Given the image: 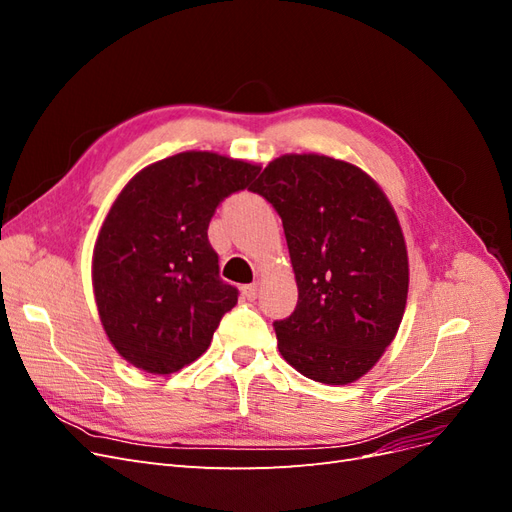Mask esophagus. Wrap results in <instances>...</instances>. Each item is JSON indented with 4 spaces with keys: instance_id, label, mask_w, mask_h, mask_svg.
I'll return each mask as SVG.
<instances>
[{
    "instance_id": "34e87169",
    "label": "esophagus",
    "mask_w": 512,
    "mask_h": 512,
    "mask_svg": "<svg viewBox=\"0 0 512 512\" xmlns=\"http://www.w3.org/2000/svg\"><path fill=\"white\" fill-rule=\"evenodd\" d=\"M243 297H245L247 301H254V299L258 297V282H254V284H247V286H243Z\"/></svg>"
}]
</instances>
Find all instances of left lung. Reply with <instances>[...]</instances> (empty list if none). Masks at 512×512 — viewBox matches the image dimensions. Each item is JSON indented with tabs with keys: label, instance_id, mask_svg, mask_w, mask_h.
Masks as SVG:
<instances>
[{
	"label": "left lung",
	"instance_id": "1",
	"mask_svg": "<svg viewBox=\"0 0 512 512\" xmlns=\"http://www.w3.org/2000/svg\"><path fill=\"white\" fill-rule=\"evenodd\" d=\"M280 213L299 301L277 348L309 380L350 384L391 346L408 299V250L389 198L359 166L275 158L250 188Z\"/></svg>",
	"mask_w": 512,
	"mask_h": 512
}]
</instances>
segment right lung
<instances>
[{
  "label": "right lung",
  "instance_id": "obj_1",
  "mask_svg": "<svg viewBox=\"0 0 512 512\" xmlns=\"http://www.w3.org/2000/svg\"><path fill=\"white\" fill-rule=\"evenodd\" d=\"M260 166L183 151L143 168L100 228L91 280L115 350L149 374H173L203 354L239 290L220 280L207 228Z\"/></svg>",
  "mask_w": 512,
  "mask_h": 512
}]
</instances>
